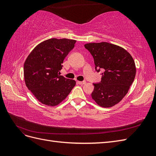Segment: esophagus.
Here are the masks:
<instances>
[{
  "label": "esophagus",
  "instance_id": "1",
  "mask_svg": "<svg viewBox=\"0 0 156 156\" xmlns=\"http://www.w3.org/2000/svg\"><path fill=\"white\" fill-rule=\"evenodd\" d=\"M77 83L79 84H81V85H83V84H84L86 83V81H77Z\"/></svg>",
  "mask_w": 156,
  "mask_h": 156
}]
</instances>
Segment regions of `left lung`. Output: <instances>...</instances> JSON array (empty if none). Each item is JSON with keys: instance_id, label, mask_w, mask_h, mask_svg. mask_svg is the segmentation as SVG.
Masks as SVG:
<instances>
[{"instance_id": "obj_1", "label": "left lung", "mask_w": 156, "mask_h": 156, "mask_svg": "<svg viewBox=\"0 0 156 156\" xmlns=\"http://www.w3.org/2000/svg\"><path fill=\"white\" fill-rule=\"evenodd\" d=\"M84 48L92 55L97 72H103L101 82L94 84L92 98L104 108L116 105L134 81L136 66L133 57L124 48L107 42L89 43Z\"/></svg>"}]
</instances>
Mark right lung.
Segmentation results:
<instances>
[{"label":"right lung","mask_w":156,"mask_h":156,"mask_svg":"<svg viewBox=\"0 0 156 156\" xmlns=\"http://www.w3.org/2000/svg\"><path fill=\"white\" fill-rule=\"evenodd\" d=\"M76 40L51 38L36 45L24 64L26 86L44 105L55 107L69 95L76 82L60 75L63 61Z\"/></svg>","instance_id":"1"}]
</instances>
